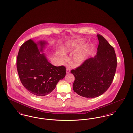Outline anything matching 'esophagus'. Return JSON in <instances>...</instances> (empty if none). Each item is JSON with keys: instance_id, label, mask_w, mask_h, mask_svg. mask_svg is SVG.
Listing matches in <instances>:
<instances>
[{"instance_id": "obj_1", "label": "esophagus", "mask_w": 133, "mask_h": 133, "mask_svg": "<svg viewBox=\"0 0 133 133\" xmlns=\"http://www.w3.org/2000/svg\"><path fill=\"white\" fill-rule=\"evenodd\" d=\"M70 69L68 67H67V68H66V73L68 74V73H70Z\"/></svg>"}]
</instances>
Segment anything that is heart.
Listing matches in <instances>:
<instances>
[{"mask_svg": "<svg viewBox=\"0 0 133 133\" xmlns=\"http://www.w3.org/2000/svg\"><path fill=\"white\" fill-rule=\"evenodd\" d=\"M83 45L84 42L82 40H72L68 42L64 49L65 52L68 51L76 52L72 57V63L76 67L79 66L84 63L88 55L89 48L86 47L82 49ZM61 56L64 59L65 56L63 53H61Z\"/></svg>", "mask_w": 133, "mask_h": 133, "instance_id": "b5f03b06", "label": "heart"}]
</instances>
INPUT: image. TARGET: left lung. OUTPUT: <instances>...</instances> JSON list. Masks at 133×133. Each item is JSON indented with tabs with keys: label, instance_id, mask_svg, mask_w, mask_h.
Listing matches in <instances>:
<instances>
[{
	"label": "left lung",
	"instance_id": "left-lung-1",
	"mask_svg": "<svg viewBox=\"0 0 133 133\" xmlns=\"http://www.w3.org/2000/svg\"><path fill=\"white\" fill-rule=\"evenodd\" d=\"M99 45L94 57L71 73L75 77L73 89L78 95L93 98L102 95L110 86L115 74L117 61L114 48L100 34H97Z\"/></svg>",
	"mask_w": 133,
	"mask_h": 133
}]
</instances>
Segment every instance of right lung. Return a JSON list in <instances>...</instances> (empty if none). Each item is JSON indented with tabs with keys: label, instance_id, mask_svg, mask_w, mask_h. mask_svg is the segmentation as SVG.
<instances>
[{
	"label": "right lung",
	"instance_id": "1",
	"mask_svg": "<svg viewBox=\"0 0 133 133\" xmlns=\"http://www.w3.org/2000/svg\"><path fill=\"white\" fill-rule=\"evenodd\" d=\"M47 44L44 40L35 42L30 39L21 46L17 56V69L21 82L35 96L50 94L66 75L64 66L52 65L43 53Z\"/></svg>",
	"mask_w": 133,
	"mask_h": 133
}]
</instances>
